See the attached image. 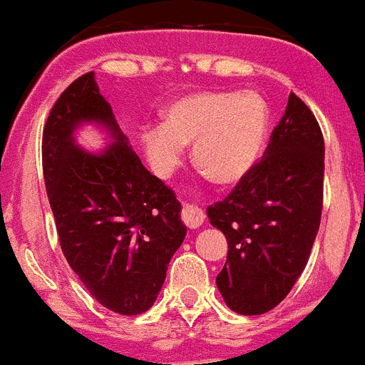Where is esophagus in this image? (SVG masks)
<instances>
[{"instance_id":"1","label":"esophagus","mask_w":365,"mask_h":365,"mask_svg":"<svg viewBox=\"0 0 365 365\" xmlns=\"http://www.w3.org/2000/svg\"><path fill=\"white\" fill-rule=\"evenodd\" d=\"M182 220L189 229H198L200 225H203V222H205V215H203V211L198 209V207L183 205Z\"/></svg>"}]
</instances>
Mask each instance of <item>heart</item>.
<instances>
[{
  "label": "heart",
  "instance_id": "1",
  "mask_svg": "<svg viewBox=\"0 0 365 365\" xmlns=\"http://www.w3.org/2000/svg\"><path fill=\"white\" fill-rule=\"evenodd\" d=\"M163 125L142 130L153 169L170 175L192 142V158L211 180L232 185L251 173L264 153L269 113L255 93H189L162 110Z\"/></svg>",
  "mask_w": 365,
  "mask_h": 365
}]
</instances>
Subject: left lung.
Segmentation results:
<instances>
[{
	"label": "left lung",
	"instance_id": "left-lung-1",
	"mask_svg": "<svg viewBox=\"0 0 365 365\" xmlns=\"http://www.w3.org/2000/svg\"><path fill=\"white\" fill-rule=\"evenodd\" d=\"M324 203V136L294 93L251 173L207 209L227 238L216 285L229 309L262 314L277 307L307 265Z\"/></svg>",
	"mask_w": 365,
	"mask_h": 365
}]
</instances>
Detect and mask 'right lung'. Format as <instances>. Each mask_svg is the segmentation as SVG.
Listing matches in <instances>:
<instances>
[{
    "instance_id": "right-lung-1",
    "label": "right lung",
    "mask_w": 365,
    "mask_h": 365,
    "mask_svg": "<svg viewBox=\"0 0 365 365\" xmlns=\"http://www.w3.org/2000/svg\"><path fill=\"white\" fill-rule=\"evenodd\" d=\"M98 120L115 143L100 155L71 138ZM43 178L60 245L72 271L103 307L133 317L153 307L167 267L185 238L180 202L130 149L87 72L56 100L43 127Z\"/></svg>"
}]
</instances>
